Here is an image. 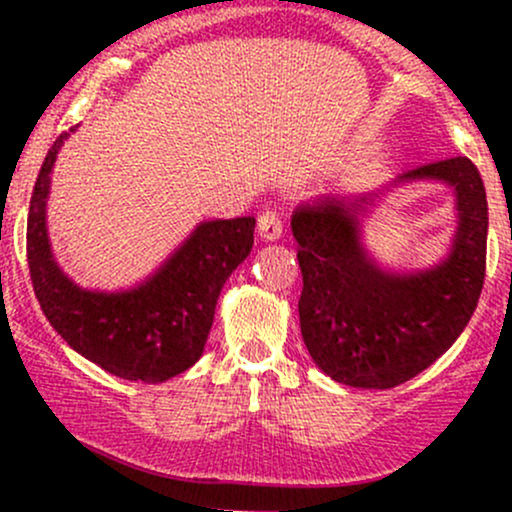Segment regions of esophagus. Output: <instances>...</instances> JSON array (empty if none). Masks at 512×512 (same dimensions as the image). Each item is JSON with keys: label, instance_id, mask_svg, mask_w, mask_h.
<instances>
[{"label": "esophagus", "instance_id": "1", "mask_svg": "<svg viewBox=\"0 0 512 512\" xmlns=\"http://www.w3.org/2000/svg\"><path fill=\"white\" fill-rule=\"evenodd\" d=\"M257 233H260L262 240H276L284 233V221H281V214L274 207L262 209L257 214Z\"/></svg>", "mask_w": 512, "mask_h": 512}]
</instances>
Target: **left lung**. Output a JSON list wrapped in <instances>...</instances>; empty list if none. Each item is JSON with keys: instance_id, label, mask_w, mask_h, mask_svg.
<instances>
[{"instance_id": "obj_1", "label": "left lung", "mask_w": 512, "mask_h": 512, "mask_svg": "<svg viewBox=\"0 0 512 512\" xmlns=\"http://www.w3.org/2000/svg\"><path fill=\"white\" fill-rule=\"evenodd\" d=\"M436 178L455 187L460 228L450 257L421 274H387L358 243V209L325 197L296 209L303 291L301 334L332 380L387 390L419 375L467 327L486 276L489 207L477 166L467 156L424 163L399 180Z\"/></svg>"}]
</instances>
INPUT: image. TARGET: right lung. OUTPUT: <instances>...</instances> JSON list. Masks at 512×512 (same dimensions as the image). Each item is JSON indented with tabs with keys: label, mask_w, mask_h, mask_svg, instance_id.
<instances>
[{
	"label": "right lung",
	"mask_w": 512,
	"mask_h": 512,
	"mask_svg": "<svg viewBox=\"0 0 512 512\" xmlns=\"http://www.w3.org/2000/svg\"><path fill=\"white\" fill-rule=\"evenodd\" d=\"M64 139L67 132L50 146L28 211L26 252L35 298L57 334L88 361L117 378L163 383L202 356L221 286L252 250L255 219L202 223L139 289H79L52 260L45 228L50 173Z\"/></svg>",
	"instance_id": "1"
}]
</instances>
